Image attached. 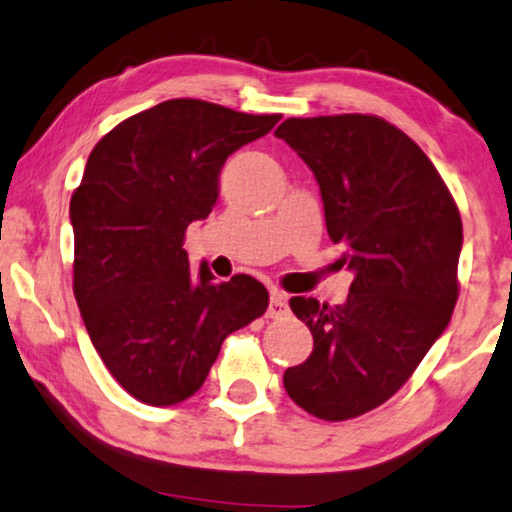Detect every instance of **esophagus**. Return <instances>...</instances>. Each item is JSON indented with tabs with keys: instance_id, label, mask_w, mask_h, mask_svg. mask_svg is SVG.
<instances>
[{
	"instance_id": "esophagus-1",
	"label": "esophagus",
	"mask_w": 512,
	"mask_h": 512,
	"mask_svg": "<svg viewBox=\"0 0 512 512\" xmlns=\"http://www.w3.org/2000/svg\"><path fill=\"white\" fill-rule=\"evenodd\" d=\"M288 313V304H286V297H283L281 290L272 288L270 290V306H267V316L270 318H283Z\"/></svg>"
}]
</instances>
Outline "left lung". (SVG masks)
Returning <instances> with one entry per match:
<instances>
[{
  "label": "left lung",
  "instance_id": "8db88e82",
  "mask_svg": "<svg viewBox=\"0 0 512 512\" xmlns=\"http://www.w3.org/2000/svg\"><path fill=\"white\" fill-rule=\"evenodd\" d=\"M274 135L316 176L338 263L355 274L341 306L290 300L313 352L283 387L318 419H355L410 380L451 322L462 219L428 155L380 116L286 119Z\"/></svg>",
  "mask_w": 512,
  "mask_h": 512
}]
</instances>
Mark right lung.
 <instances>
[{
    "mask_svg": "<svg viewBox=\"0 0 512 512\" xmlns=\"http://www.w3.org/2000/svg\"><path fill=\"white\" fill-rule=\"evenodd\" d=\"M279 119L176 98L116 125L86 160L70 199L75 300L107 371L141 403L190 398L224 338L267 309L261 281L190 270L183 242L215 208L226 157Z\"/></svg>",
    "mask_w": 512,
    "mask_h": 512,
    "instance_id": "obj_1",
    "label": "right lung"
}]
</instances>
